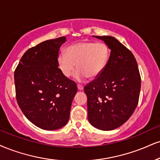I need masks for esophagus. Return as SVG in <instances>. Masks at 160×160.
I'll return each instance as SVG.
<instances>
[{"label":"esophagus","instance_id":"1","mask_svg":"<svg viewBox=\"0 0 160 160\" xmlns=\"http://www.w3.org/2000/svg\"><path fill=\"white\" fill-rule=\"evenodd\" d=\"M78 88L79 90H80V91H81V90L83 89V86L80 85V84H78Z\"/></svg>","mask_w":160,"mask_h":160}]
</instances>
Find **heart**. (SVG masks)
<instances>
[{
  "label": "heart",
  "instance_id": "1",
  "mask_svg": "<svg viewBox=\"0 0 160 160\" xmlns=\"http://www.w3.org/2000/svg\"><path fill=\"white\" fill-rule=\"evenodd\" d=\"M110 50L103 42L83 41L68 46L65 52L57 55V65L61 74L69 78L77 67L74 78L82 81L88 77L96 78L99 77L109 62Z\"/></svg>",
  "mask_w": 160,
  "mask_h": 160
}]
</instances>
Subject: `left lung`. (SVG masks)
Returning a JSON list of instances; mask_svg holds the SVG:
<instances>
[{"label":"left lung","instance_id":"8db88e82","mask_svg":"<svg viewBox=\"0 0 160 160\" xmlns=\"http://www.w3.org/2000/svg\"><path fill=\"white\" fill-rule=\"evenodd\" d=\"M111 50L103 73L84 88L88 119L95 128L112 130L130 118L137 107L141 77L133 54L116 38L94 36Z\"/></svg>","mask_w":160,"mask_h":160}]
</instances>
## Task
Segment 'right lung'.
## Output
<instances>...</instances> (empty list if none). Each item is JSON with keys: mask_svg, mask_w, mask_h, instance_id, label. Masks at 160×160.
<instances>
[{"mask_svg": "<svg viewBox=\"0 0 160 160\" xmlns=\"http://www.w3.org/2000/svg\"><path fill=\"white\" fill-rule=\"evenodd\" d=\"M65 36L42 42L28 49L15 68L14 79L18 104L38 128L54 130L68 122L78 92L76 83L61 74L57 65Z\"/></svg>", "mask_w": 160, "mask_h": 160, "instance_id": "right-lung-1", "label": "right lung"}]
</instances>
